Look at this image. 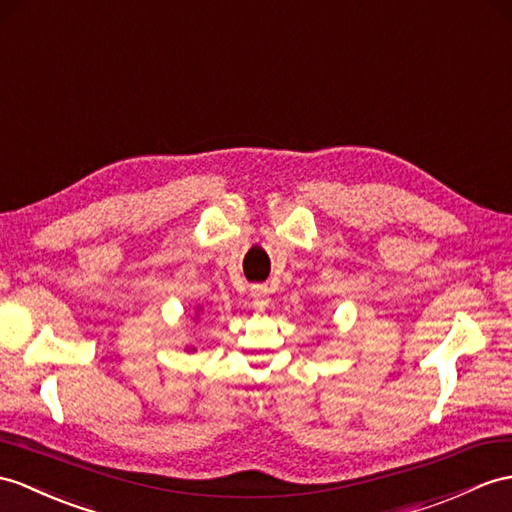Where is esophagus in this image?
Returning a JSON list of instances; mask_svg holds the SVG:
<instances>
[{
    "instance_id": "34e87169",
    "label": "esophagus",
    "mask_w": 512,
    "mask_h": 512,
    "mask_svg": "<svg viewBox=\"0 0 512 512\" xmlns=\"http://www.w3.org/2000/svg\"><path fill=\"white\" fill-rule=\"evenodd\" d=\"M268 294L270 290L266 288V285H255V288L251 290V296L257 307H266L268 305Z\"/></svg>"
}]
</instances>
